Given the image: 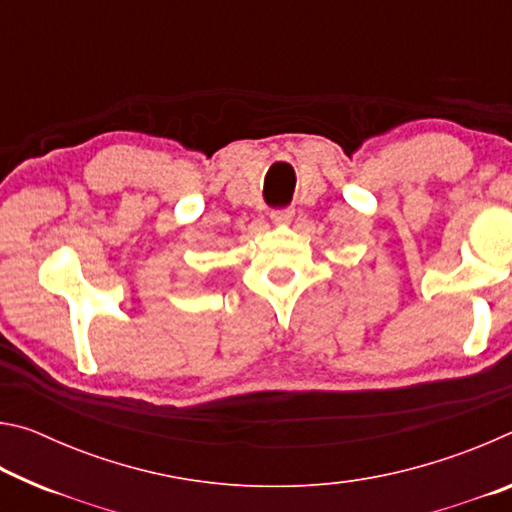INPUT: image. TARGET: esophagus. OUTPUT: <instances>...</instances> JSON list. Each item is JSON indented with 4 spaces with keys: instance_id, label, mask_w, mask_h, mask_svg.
I'll return each mask as SVG.
<instances>
[{
    "instance_id": "obj_1",
    "label": "esophagus",
    "mask_w": 512,
    "mask_h": 512,
    "mask_svg": "<svg viewBox=\"0 0 512 512\" xmlns=\"http://www.w3.org/2000/svg\"><path fill=\"white\" fill-rule=\"evenodd\" d=\"M271 219L275 223H289L293 219V207H277L271 212Z\"/></svg>"
}]
</instances>
